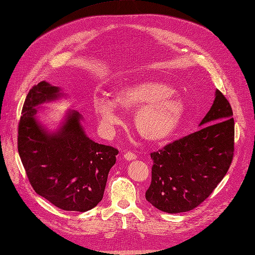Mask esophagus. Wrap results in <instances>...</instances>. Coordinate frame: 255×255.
<instances>
[{"mask_svg":"<svg viewBox=\"0 0 255 255\" xmlns=\"http://www.w3.org/2000/svg\"><path fill=\"white\" fill-rule=\"evenodd\" d=\"M124 158L128 161H131V160L136 159V155L134 153H132V152H126L124 154Z\"/></svg>","mask_w":255,"mask_h":255,"instance_id":"obj_1","label":"esophagus"}]
</instances>
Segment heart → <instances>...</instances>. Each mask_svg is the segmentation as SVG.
Wrapping results in <instances>:
<instances>
[{"label":"heart","instance_id":"1","mask_svg":"<svg viewBox=\"0 0 255 255\" xmlns=\"http://www.w3.org/2000/svg\"><path fill=\"white\" fill-rule=\"evenodd\" d=\"M94 113L106 135H112L121 123L118 108L133 112L134 127L147 141L159 142L170 138L186 113L184 101L174 95V88L158 80H140L120 85L112 92V101L96 98Z\"/></svg>","mask_w":255,"mask_h":255}]
</instances>
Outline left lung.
Masks as SVG:
<instances>
[{"label":"left lung","instance_id":"8db88e82","mask_svg":"<svg viewBox=\"0 0 255 255\" xmlns=\"http://www.w3.org/2000/svg\"><path fill=\"white\" fill-rule=\"evenodd\" d=\"M232 115L227 99L217 90L212 107L199 124L201 129L151 153L148 202L164 213H184L213 193L234 157Z\"/></svg>","mask_w":255,"mask_h":255}]
</instances>
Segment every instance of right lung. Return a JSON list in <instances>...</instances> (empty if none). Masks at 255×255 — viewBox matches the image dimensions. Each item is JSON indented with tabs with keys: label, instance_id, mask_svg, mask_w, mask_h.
<instances>
[{
	"label": "right lung",
	"instance_id": "obj_1",
	"mask_svg": "<svg viewBox=\"0 0 255 255\" xmlns=\"http://www.w3.org/2000/svg\"><path fill=\"white\" fill-rule=\"evenodd\" d=\"M68 97L41 81L28 93L18 124L17 149L28 179L39 196L68 212H87L102 200L119 151L85 134L83 117L65 113L51 131L37 118L40 105Z\"/></svg>",
	"mask_w": 255,
	"mask_h": 255
}]
</instances>
